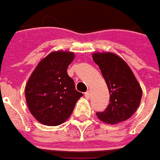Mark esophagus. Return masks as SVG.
Wrapping results in <instances>:
<instances>
[{
    "instance_id": "esophagus-1",
    "label": "esophagus",
    "mask_w": 160,
    "mask_h": 160,
    "mask_svg": "<svg viewBox=\"0 0 160 160\" xmlns=\"http://www.w3.org/2000/svg\"><path fill=\"white\" fill-rule=\"evenodd\" d=\"M90 96H91V91H90V90H88L87 92L85 93V97H86L87 98H89Z\"/></svg>"
}]
</instances>
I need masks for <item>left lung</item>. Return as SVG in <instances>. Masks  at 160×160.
I'll list each match as a JSON object with an SVG mask.
<instances>
[{
  "label": "left lung",
  "mask_w": 160,
  "mask_h": 160,
  "mask_svg": "<svg viewBox=\"0 0 160 160\" xmlns=\"http://www.w3.org/2000/svg\"><path fill=\"white\" fill-rule=\"evenodd\" d=\"M94 62L99 66L110 93L108 108L97 113L100 121L117 124L135 113L142 100V89L124 60L112 52H93Z\"/></svg>",
  "instance_id": "left-lung-1"
}]
</instances>
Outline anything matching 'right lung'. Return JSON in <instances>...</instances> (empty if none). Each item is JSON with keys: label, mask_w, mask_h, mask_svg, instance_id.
<instances>
[{"label": "right lung", "mask_w": 160, "mask_h": 160, "mask_svg": "<svg viewBox=\"0 0 160 160\" xmlns=\"http://www.w3.org/2000/svg\"><path fill=\"white\" fill-rule=\"evenodd\" d=\"M74 57L70 51H52L39 62L26 83L28 109L45 125L57 126L64 122L83 96L75 89L74 81L67 73Z\"/></svg>", "instance_id": "add662e5"}]
</instances>
